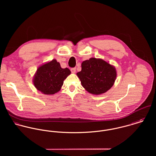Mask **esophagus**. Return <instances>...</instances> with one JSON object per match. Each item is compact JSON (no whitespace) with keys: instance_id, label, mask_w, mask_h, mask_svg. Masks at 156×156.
<instances>
[{"instance_id":"34e87169","label":"esophagus","mask_w":156,"mask_h":156,"mask_svg":"<svg viewBox=\"0 0 156 156\" xmlns=\"http://www.w3.org/2000/svg\"><path fill=\"white\" fill-rule=\"evenodd\" d=\"M71 71L72 73H75L76 71V68H72L71 69Z\"/></svg>"}]
</instances>
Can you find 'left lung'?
I'll use <instances>...</instances> for the list:
<instances>
[{
	"label": "left lung",
	"instance_id": "obj_1",
	"mask_svg": "<svg viewBox=\"0 0 156 156\" xmlns=\"http://www.w3.org/2000/svg\"><path fill=\"white\" fill-rule=\"evenodd\" d=\"M77 76L88 92L100 95L111 88L116 77V71L115 67L105 61L91 58L82 63V70Z\"/></svg>",
	"mask_w": 156,
	"mask_h": 156
}]
</instances>
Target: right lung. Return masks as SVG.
<instances>
[{
    "instance_id": "right-lung-1",
    "label": "right lung",
    "mask_w": 156,
    "mask_h": 156,
    "mask_svg": "<svg viewBox=\"0 0 156 156\" xmlns=\"http://www.w3.org/2000/svg\"><path fill=\"white\" fill-rule=\"evenodd\" d=\"M70 74L68 68H62L56 59H53L38 68L33 83L43 94L52 95L60 90L64 80Z\"/></svg>"
}]
</instances>
